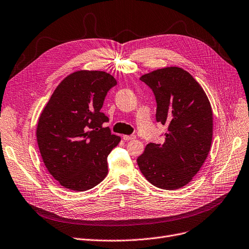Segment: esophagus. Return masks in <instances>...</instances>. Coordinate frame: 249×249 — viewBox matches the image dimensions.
<instances>
[{
  "label": "esophagus",
  "mask_w": 249,
  "mask_h": 249,
  "mask_svg": "<svg viewBox=\"0 0 249 249\" xmlns=\"http://www.w3.org/2000/svg\"><path fill=\"white\" fill-rule=\"evenodd\" d=\"M135 138H136L135 135H123V139L126 140V142H129V140H133Z\"/></svg>",
  "instance_id": "34e87169"
}]
</instances>
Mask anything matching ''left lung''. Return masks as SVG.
I'll return each mask as SVG.
<instances>
[{
	"instance_id": "8db88e82",
	"label": "left lung",
	"mask_w": 249,
	"mask_h": 249,
	"mask_svg": "<svg viewBox=\"0 0 249 249\" xmlns=\"http://www.w3.org/2000/svg\"><path fill=\"white\" fill-rule=\"evenodd\" d=\"M153 89L157 121L168 126L163 143H148L137 158L139 170L158 188L187 185L203 165L213 139V111L207 94L192 75L166 67L142 75Z\"/></svg>"
}]
</instances>
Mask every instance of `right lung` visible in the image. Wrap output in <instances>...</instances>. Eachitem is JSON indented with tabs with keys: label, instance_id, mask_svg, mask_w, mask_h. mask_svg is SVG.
<instances>
[{
	"label": "right lung",
	"instance_id": "add662e5",
	"mask_svg": "<svg viewBox=\"0 0 249 249\" xmlns=\"http://www.w3.org/2000/svg\"><path fill=\"white\" fill-rule=\"evenodd\" d=\"M117 84L105 71L79 70L64 78L42 110L36 128L50 174L70 190L93 188L107 174V156L120 142L104 123L106 95Z\"/></svg>",
	"mask_w": 249,
	"mask_h": 249
}]
</instances>
